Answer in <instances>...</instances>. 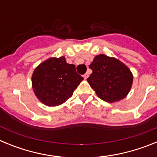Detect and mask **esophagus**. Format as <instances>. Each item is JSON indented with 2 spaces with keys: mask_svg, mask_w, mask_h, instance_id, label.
Masks as SVG:
<instances>
[{
  "mask_svg": "<svg viewBox=\"0 0 157 157\" xmlns=\"http://www.w3.org/2000/svg\"><path fill=\"white\" fill-rule=\"evenodd\" d=\"M88 77H89V73H88V72H87V73H86V74L83 75V78H84L85 79H86V78Z\"/></svg>",
  "mask_w": 157,
  "mask_h": 157,
  "instance_id": "obj_1",
  "label": "esophagus"
}]
</instances>
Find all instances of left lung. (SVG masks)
Listing matches in <instances>:
<instances>
[{
    "instance_id": "obj_1",
    "label": "left lung",
    "mask_w": 157,
    "mask_h": 157,
    "mask_svg": "<svg viewBox=\"0 0 157 157\" xmlns=\"http://www.w3.org/2000/svg\"><path fill=\"white\" fill-rule=\"evenodd\" d=\"M90 68L93 72L87 82L101 99L114 102L127 95L132 85L133 75L120 60L101 54L94 58Z\"/></svg>"
}]
</instances>
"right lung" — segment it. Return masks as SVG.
<instances>
[{
    "mask_svg": "<svg viewBox=\"0 0 157 157\" xmlns=\"http://www.w3.org/2000/svg\"><path fill=\"white\" fill-rule=\"evenodd\" d=\"M75 66L63 56L50 58L41 63L32 75V85L37 98L47 106L64 103L82 81Z\"/></svg>",
    "mask_w": 157,
    "mask_h": 157,
    "instance_id": "add662e5",
    "label": "right lung"
}]
</instances>
